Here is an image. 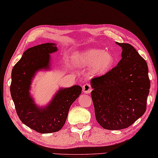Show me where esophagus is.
Instances as JSON below:
<instances>
[{"label": "esophagus", "instance_id": "obj_1", "mask_svg": "<svg viewBox=\"0 0 158 158\" xmlns=\"http://www.w3.org/2000/svg\"><path fill=\"white\" fill-rule=\"evenodd\" d=\"M92 91V88L89 84H85L82 87V91L85 94H90Z\"/></svg>", "mask_w": 158, "mask_h": 158}]
</instances>
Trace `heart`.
I'll return each instance as SVG.
<instances>
[{
    "mask_svg": "<svg viewBox=\"0 0 158 158\" xmlns=\"http://www.w3.org/2000/svg\"><path fill=\"white\" fill-rule=\"evenodd\" d=\"M76 63L80 67L92 66V71L98 76L104 75L111 69L115 58L111 53L103 49H91L76 56Z\"/></svg>",
    "mask_w": 158,
    "mask_h": 158,
    "instance_id": "obj_1",
    "label": "heart"
}]
</instances>
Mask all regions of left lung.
<instances>
[{"instance_id": "8db88e82", "label": "left lung", "mask_w": 158, "mask_h": 158, "mask_svg": "<svg viewBox=\"0 0 158 158\" xmlns=\"http://www.w3.org/2000/svg\"><path fill=\"white\" fill-rule=\"evenodd\" d=\"M116 43L123 49L117 66L91 80L96 120L108 130L125 129L143 115L151 85L144 59L131 44Z\"/></svg>"}]
</instances>
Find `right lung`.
Wrapping results in <instances>:
<instances>
[{
  "label": "right lung",
  "instance_id": "obj_1",
  "mask_svg": "<svg viewBox=\"0 0 158 158\" xmlns=\"http://www.w3.org/2000/svg\"><path fill=\"white\" fill-rule=\"evenodd\" d=\"M58 51L55 43L29 48L11 71V96L17 115L23 124L40 133L57 132L64 126L71 105L82 92L78 85L60 88L48 105L39 107L30 95L31 80L41 69H49L50 53Z\"/></svg>",
  "mask_w": 158,
  "mask_h": 158
}]
</instances>
